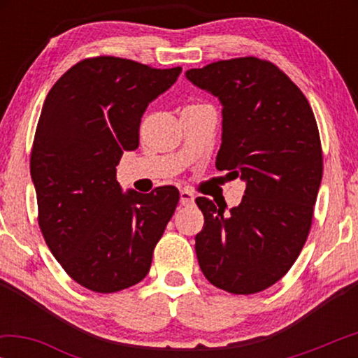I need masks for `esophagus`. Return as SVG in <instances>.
<instances>
[{"label":"esophagus","instance_id":"34e87169","mask_svg":"<svg viewBox=\"0 0 358 358\" xmlns=\"http://www.w3.org/2000/svg\"><path fill=\"white\" fill-rule=\"evenodd\" d=\"M180 203H182V205H192L194 203V194L187 189L180 190Z\"/></svg>","mask_w":358,"mask_h":358}]
</instances>
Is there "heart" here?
Instances as JSON below:
<instances>
[{
    "instance_id": "b5f03b06",
    "label": "heart",
    "mask_w": 358,
    "mask_h": 358,
    "mask_svg": "<svg viewBox=\"0 0 358 358\" xmlns=\"http://www.w3.org/2000/svg\"><path fill=\"white\" fill-rule=\"evenodd\" d=\"M189 107H190V106H189Z\"/></svg>"
}]
</instances>
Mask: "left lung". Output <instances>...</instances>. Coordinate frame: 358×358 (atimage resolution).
Listing matches in <instances>:
<instances>
[{"label": "left lung", "mask_w": 358, "mask_h": 358, "mask_svg": "<svg viewBox=\"0 0 358 358\" xmlns=\"http://www.w3.org/2000/svg\"><path fill=\"white\" fill-rule=\"evenodd\" d=\"M222 102L217 169L246 182L228 215L195 199L205 223L195 252L212 285L234 295L266 290L300 256L322 179L320 131L305 94L285 73L256 57L185 71Z\"/></svg>", "instance_id": "1"}]
</instances>
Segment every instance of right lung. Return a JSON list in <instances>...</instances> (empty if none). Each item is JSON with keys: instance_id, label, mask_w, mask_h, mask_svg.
Masks as SVG:
<instances>
[{"instance_id": "right-lung-1", "label": "right lung", "mask_w": 358, "mask_h": 358, "mask_svg": "<svg viewBox=\"0 0 358 358\" xmlns=\"http://www.w3.org/2000/svg\"><path fill=\"white\" fill-rule=\"evenodd\" d=\"M180 71L86 58L43 102L31 153L38 227L65 272L87 290L114 293L143 280L178 207L173 185L122 192L115 166L124 151L138 148L146 107Z\"/></svg>"}]
</instances>
